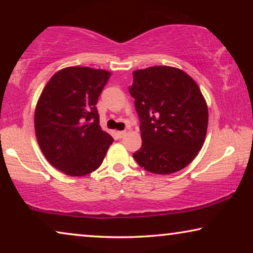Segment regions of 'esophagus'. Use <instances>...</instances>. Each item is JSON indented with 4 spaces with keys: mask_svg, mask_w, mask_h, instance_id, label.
<instances>
[{
    "mask_svg": "<svg viewBox=\"0 0 253 253\" xmlns=\"http://www.w3.org/2000/svg\"><path fill=\"white\" fill-rule=\"evenodd\" d=\"M126 131H117V136H119L120 138L126 136Z\"/></svg>",
    "mask_w": 253,
    "mask_h": 253,
    "instance_id": "34e87169",
    "label": "esophagus"
}]
</instances>
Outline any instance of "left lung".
<instances>
[{
    "instance_id": "obj_1",
    "label": "left lung",
    "mask_w": 253,
    "mask_h": 253,
    "mask_svg": "<svg viewBox=\"0 0 253 253\" xmlns=\"http://www.w3.org/2000/svg\"><path fill=\"white\" fill-rule=\"evenodd\" d=\"M129 86L140 119L141 147L133 154L145 170L169 175L185 168L202 150L209 108L195 79L167 65L132 72Z\"/></svg>"
}]
</instances>
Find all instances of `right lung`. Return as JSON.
Instances as JSON below:
<instances>
[{"mask_svg":"<svg viewBox=\"0 0 253 253\" xmlns=\"http://www.w3.org/2000/svg\"><path fill=\"white\" fill-rule=\"evenodd\" d=\"M112 72L68 67L53 75L38 99L36 137L48 162L69 176L101 166L113 137L99 126L96 102Z\"/></svg>","mask_w":253,"mask_h":253,"instance_id":"obj_1","label":"right lung"}]
</instances>
